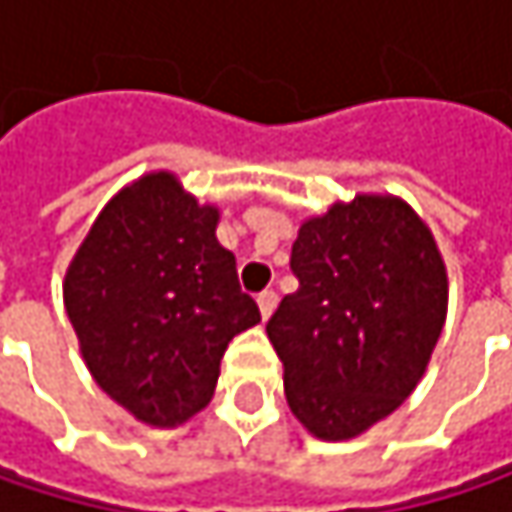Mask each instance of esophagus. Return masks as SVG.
I'll return each instance as SVG.
<instances>
[{"mask_svg":"<svg viewBox=\"0 0 512 512\" xmlns=\"http://www.w3.org/2000/svg\"><path fill=\"white\" fill-rule=\"evenodd\" d=\"M275 305H278V296H275L272 290H266V293H260V296H257V311H260V320H263V323L272 317Z\"/></svg>","mask_w":512,"mask_h":512,"instance_id":"obj_1","label":"esophagus"}]
</instances>
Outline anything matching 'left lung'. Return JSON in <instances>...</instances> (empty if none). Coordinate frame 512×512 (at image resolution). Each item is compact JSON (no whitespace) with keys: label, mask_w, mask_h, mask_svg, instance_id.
I'll return each mask as SVG.
<instances>
[{"label":"left lung","mask_w":512,"mask_h":512,"mask_svg":"<svg viewBox=\"0 0 512 512\" xmlns=\"http://www.w3.org/2000/svg\"><path fill=\"white\" fill-rule=\"evenodd\" d=\"M266 335L296 421L347 442L418 388L448 317V269L427 222L397 195L358 192L299 225Z\"/></svg>","instance_id":"obj_1"}]
</instances>
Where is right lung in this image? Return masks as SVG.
Segmentation results:
<instances>
[{
	"instance_id": "right-lung-1",
	"label": "right lung",
	"mask_w": 512,
	"mask_h": 512,
	"mask_svg": "<svg viewBox=\"0 0 512 512\" xmlns=\"http://www.w3.org/2000/svg\"><path fill=\"white\" fill-rule=\"evenodd\" d=\"M219 207L159 168L109 198L64 272V311L94 382L151 427H177L216 391L234 335L260 323Z\"/></svg>"
}]
</instances>
